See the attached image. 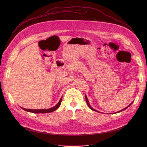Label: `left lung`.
I'll return each instance as SVG.
<instances>
[{
  "label": "left lung",
  "mask_w": 147,
  "mask_h": 147,
  "mask_svg": "<svg viewBox=\"0 0 147 147\" xmlns=\"http://www.w3.org/2000/svg\"><path fill=\"white\" fill-rule=\"evenodd\" d=\"M86 102H87V105H88V107L91 109V110H92V111H96V112H99L98 111H96V110H95V109H94L91 106H90V103H89V102H88V98H87V96L86 95ZM133 103V102H131L130 105H129L128 106V107H127L126 108H125L124 109H122V110H121V111H119V112H116V113H119V112H122V111H124V110H125V109H126L128 107H129L130 105H131Z\"/></svg>",
  "instance_id": "8db88e82"
}]
</instances>
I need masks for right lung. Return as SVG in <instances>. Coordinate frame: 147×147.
<instances>
[{"label":"right lung","instance_id":"add662e5","mask_svg":"<svg viewBox=\"0 0 147 147\" xmlns=\"http://www.w3.org/2000/svg\"><path fill=\"white\" fill-rule=\"evenodd\" d=\"M61 100H62V97L60 98L59 102L57 103V104L56 105V106H55L54 107L51 108V109H25V108H22L23 109H24L26 111L29 112H32V113H50V112H52L55 111H56L60 105L61 102Z\"/></svg>","mask_w":147,"mask_h":147}]
</instances>
